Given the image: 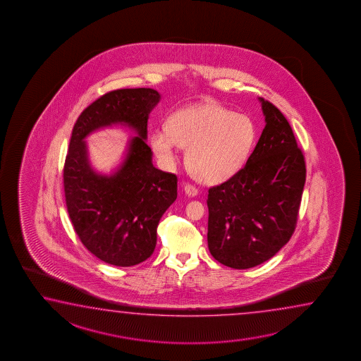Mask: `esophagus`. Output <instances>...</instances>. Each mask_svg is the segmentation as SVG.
Here are the masks:
<instances>
[{
  "label": "esophagus",
  "mask_w": 361,
  "mask_h": 361,
  "mask_svg": "<svg viewBox=\"0 0 361 361\" xmlns=\"http://www.w3.org/2000/svg\"><path fill=\"white\" fill-rule=\"evenodd\" d=\"M184 192L188 195V196H196L198 193V188L196 185H193L191 183L184 184Z\"/></svg>",
  "instance_id": "34e87169"
}]
</instances>
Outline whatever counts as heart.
Instances as JSON below:
<instances>
[{
    "instance_id": "obj_1",
    "label": "heart",
    "mask_w": 361,
    "mask_h": 361,
    "mask_svg": "<svg viewBox=\"0 0 361 361\" xmlns=\"http://www.w3.org/2000/svg\"><path fill=\"white\" fill-rule=\"evenodd\" d=\"M255 137L252 121L215 102L184 107L157 129L151 146L159 160L170 165L178 146L188 147L187 165L195 177L215 183L233 176L245 161Z\"/></svg>"
}]
</instances>
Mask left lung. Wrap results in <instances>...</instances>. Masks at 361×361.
I'll return each instance as SVG.
<instances>
[{
	"mask_svg": "<svg viewBox=\"0 0 361 361\" xmlns=\"http://www.w3.org/2000/svg\"><path fill=\"white\" fill-rule=\"evenodd\" d=\"M260 101L267 124L252 154L232 177L209 188V250L229 268H254L290 240L306 180L304 152L290 123L270 101Z\"/></svg>",
	"mask_w": 361,
	"mask_h": 361,
	"instance_id": "left-lung-1",
	"label": "left lung"
}]
</instances>
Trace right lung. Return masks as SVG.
<instances>
[{
    "mask_svg": "<svg viewBox=\"0 0 361 361\" xmlns=\"http://www.w3.org/2000/svg\"><path fill=\"white\" fill-rule=\"evenodd\" d=\"M159 99L152 88L105 93L85 107L71 132L63 174L71 224L91 254L116 267L149 259L160 218L177 198V176L156 169L145 141L149 111ZM115 122L135 127L139 137L119 172L111 178L97 176L87 164L85 135Z\"/></svg>",
    "mask_w": 361,
    "mask_h": 361,
    "instance_id": "right-lung-1",
    "label": "right lung"
}]
</instances>
